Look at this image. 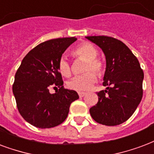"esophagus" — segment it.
Returning a JSON list of instances; mask_svg holds the SVG:
<instances>
[{
    "mask_svg": "<svg viewBox=\"0 0 154 154\" xmlns=\"http://www.w3.org/2000/svg\"><path fill=\"white\" fill-rule=\"evenodd\" d=\"M85 94H86V93H85V92H78V95H79L80 98H82V97H84Z\"/></svg>",
    "mask_w": 154,
    "mask_h": 154,
    "instance_id": "1",
    "label": "esophagus"
}]
</instances>
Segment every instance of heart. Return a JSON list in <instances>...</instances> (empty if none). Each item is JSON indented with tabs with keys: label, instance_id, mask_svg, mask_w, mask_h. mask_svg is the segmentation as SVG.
Wrapping results in <instances>:
<instances>
[{
	"label": "heart",
	"instance_id": "1",
	"mask_svg": "<svg viewBox=\"0 0 154 154\" xmlns=\"http://www.w3.org/2000/svg\"><path fill=\"white\" fill-rule=\"evenodd\" d=\"M72 56L77 58L85 60L84 71L87 72L84 74L76 76L67 82V86L69 89L76 91H85L92 87L95 83L97 77L95 72L98 76H102L105 72V66L98 56V50L92 43L85 42L81 43L77 48L72 50ZM59 72L64 77H69L71 76L72 70L71 65L66 58L62 57L58 64ZM95 72L94 73L92 71Z\"/></svg>",
	"mask_w": 154,
	"mask_h": 154
}]
</instances>
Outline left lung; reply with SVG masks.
<instances>
[{
  "instance_id": "8db88e82",
  "label": "left lung",
  "mask_w": 154,
  "mask_h": 154,
  "mask_svg": "<svg viewBox=\"0 0 154 154\" xmlns=\"http://www.w3.org/2000/svg\"><path fill=\"white\" fill-rule=\"evenodd\" d=\"M106 56L103 85L98 102L90 109L97 123L106 126L123 124L132 116L143 95L144 72L131 50L119 39L108 36H86Z\"/></svg>"
}]
</instances>
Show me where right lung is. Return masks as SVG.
<instances>
[{"label":"right lung","instance_id":"add662e5","mask_svg":"<svg viewBox=\"0 0 154 154\" xmlns=\"http://www.w3.org/2000/svg\"><path fill=\"white\" fill-rule=\"evenodd\" d=\"M75 37L45 41L30 50L16 72L13 93L20 115L38 128H50L66 119L72 102L79 98L75 90L64 89L58 64ZM58 87L55 94L49 89Z\"/></svg>","mask_w":154,"mask_h":154}]
</instances>
